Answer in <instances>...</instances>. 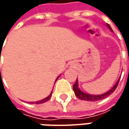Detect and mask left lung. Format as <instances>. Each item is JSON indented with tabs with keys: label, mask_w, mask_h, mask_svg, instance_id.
<instances>
[{
	"label": "left lung",
	"mask_w": 129,
	"mask_h": 129,
	"mask_svg": "<svg viewBox=\"0 0 129 129\" xmlns=\"http://www.w3.org/2000/svg\"><path fill=\"white\" fill-rule=\"evenodd\" d=\"M107 26L109 27L110 29H111V26L107 24ZM112 31V29H111ZM119 80H120V78L119 80L117 81V82L116 83V85L112 87L111 89L109 90L108 92H107L104 94H102V95H89V94H86L85 92H82L78 87V85H77V80H76L75 83L73 85V90H74V92H75V95L80 98V100H83V101H101V100H103L104 98H106V97H108L109 95H111V93H113V92L115 91V90L116 89L117 86L118 85V82H119Z\"/></svg>",
	"instance_id": "1"
}]
</instances>
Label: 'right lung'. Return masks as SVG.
<instances>
[{
    "label": "right lung",
    "mask_w": 129,
    "mask_h": 129,
    "mask_svg": "<svg viewBox=\"0 0 129 129\" xmlns=\"http://www.w3.org/2000/svg\"><path fill=\"white\" fill-rule=\"evenodd\" d=\"M58 77L57 78V80L58 79ZM52 92H51V93H50V95H49L48 97H47L46 98H44V99H43V100H41V101H36L35 102V103H36V104H41V103H45V102H47V101H48V100H49V99L51 97H52Z\"/></svg>",
    "instance_id": "1"
}]
</instances>
